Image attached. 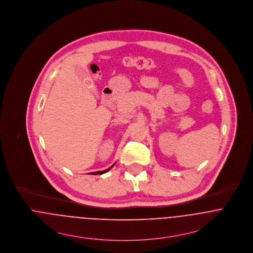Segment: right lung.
Segmentation results:
<instances>
[{
    "label": "right lung",
    "instance_id": "1",
    "mask_svg": "<svg viewBox=\"0 0 253 253\" xmlns=\"http://www.w3.org/2000/svg\"><path fill=\"white\" fill-rule=\"evenodd\" d=\"M113 166H112L111 168L107 169H104V170H100V171H94V172H91V174H103V173L107 172L108 170H110L111 169L113 168Z\"/></svg>",
    "mask_w": 253,
    "mask_h": 253
}]
</instances>
